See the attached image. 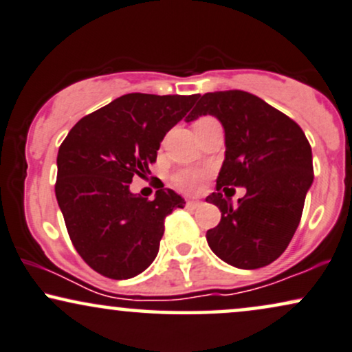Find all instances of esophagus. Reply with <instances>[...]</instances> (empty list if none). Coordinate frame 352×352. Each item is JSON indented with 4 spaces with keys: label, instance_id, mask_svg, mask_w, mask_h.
Returning a JSON list of instances; mask_svg holds the SVG:
<instances>
[{
    "label": "esophagus",
    "instance_id": "obj_1",
    "mask_svg": "<svg viewBox=\"0 0 352 352\" xmlns=\"http://www.w3.org/2000/svg\"><path fill=\"white\" fill-rule=\"evenodd\" d=\"M188 206H191V208H197V206H199V204H201V201H199V199H190L188 203Z\"/></svg>",
    "mask_w": 352,
    "mask_h": 352
}]
</instances>
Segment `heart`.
<instances>
[{"label":"heart","mask_w":352,"mask_h":352,"mask_svg":"<svg viewBox=\"0 0 352 352\" xmlns=\"http://www.w3.org/2000/svg\"><path fill=\"white\" fill-rule=\"evenodd\" d=\"M204 175H206V173H204L203 170H193V168H186V170H182L179 173H175V177H173V182H175V185L179 186L180 190L188 191V193H193V191H197L199 188V185H201Z\"/></svg>","instance_id":"obj_1"}]
</instances>
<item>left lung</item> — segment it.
Instances as JSON below:
<instances>
[{
    "mask_svg": "<svg viewBox=\"0 0 352 352\" xmlns=\"http://www.w3.org/2000/svg\"><path fill=\"white\" fill-rule=\"evenodd\" d=\"M186 122L212 115L224 128L226 157L217 191L206 198L221 209V222L206 232L208 245L226 263L256 270L286 250L300 222L314 184L312 148L294 120L243 91L198 96ZM226 186H245L234 207Z\"/></svg>",
    "mask_w": 352,
    "mask_h": 352,
    "instance_id": "8db88e82",
    "label": "left lung"
}]
</instances>
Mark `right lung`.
<instances>
[{"mask_svg": "<svg viewBox=\"0 0 352 352\" xmlns=\"http://www.w3.org/2000/svg\"><path fill=\"white\" fill-rule=\"evenodd\" d=\"M197 97L122 96L79 120L58 149V206L74 248L102 276L143 273L157 256L166 216L185 206L170 188L148 201L130 184L149 172L164 136L188 118Z\"/></svg>", "mask_w": 352, "mask_h": 352, "instance_id": "1", "label": "right lung"}]
</instances>
